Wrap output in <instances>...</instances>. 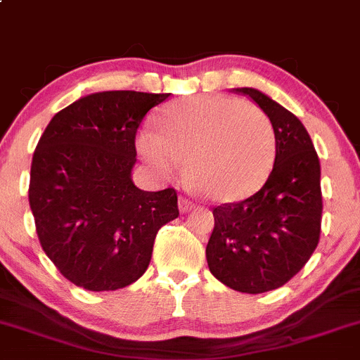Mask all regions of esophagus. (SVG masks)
<instances>
[{
	"mask_svg": "<svg viewBox=\"0 0 360 360\" xmlns=\"http://www.w3.org/2000/svg\"><path fill=\"white\" fill-rule=\"evenodd\" d=\"M191 209H195V202L190 198H186V196H181L179 198V210L183 212V214H186V212H190Z\"/></svg>",
	"mask_w": 360,
	"mask_h": 360,
	"instance_id": "1",
	"label": "esophagus"
}]
</instances>
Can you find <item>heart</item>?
Here are the masks:
<instances>
[{
  "label": "heart",
  "mask_w": 360,
  "mask_h": 360,
  "mask_svg": "<svg viewBox=\"0 0 360 360\" xmlns=\"http://www.w3.org/2000/svg\"><path fill=\"white\" fill-rule=\"evenodd\" d=\"M158 131H143L138 150L162 174L188 164L191 183L214 200H240L259 190L274 162V129L259 107L219 94L170 103Z\"/></svg>",
  "instance_id": "heart-1"
}]
</instances>
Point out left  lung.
Wrapping results in <instances>:
<instances>
[{"label":"left lung","mask_w":360,"mask_h":360,"mask_svg":"<svg viewBox=\"0 0 360 360\" xmlns=\"http://www.w3.org/2000/svg\"><path fill=\"white\" fill-rule=\"evenodd\" d=\"M269 117L276 158L255 195L214 207L207 262L215 278L241 293L286 285L319 243L323 193L321 165L304 124L269 96L238 88Z\"/></svg>","instance_id":"8db88e82"}]
</instances>
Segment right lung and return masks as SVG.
Returning <instances> with one entry per match:
<instances>
[{"mask_svg": "<svg viewBox=\"0 0 360 360\" xmlns=\"http://www.w3.org/2000/svg\"><path fill=\"white\" fill-rule=\"evenodd\" d=\"M169 94L103 91L50 120L34 150L29 205L48 259L75 286L113 291L145 274L158 229L179 215L177 191L131 179L136 132Z\"/></svg>", "mask_w": 360, "mask_h": 360, "instance_id": "obj_1", "label": "right lung"}]
</instances>
